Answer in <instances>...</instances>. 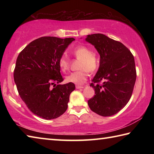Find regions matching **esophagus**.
<instances>
[{
    "label": "esophagus",
    "instance_id": "34e87169",
    "mask_svg": "<svg viewBox=\"0 0 154 154\" xmlns=\"http://www.w3.org/2000/svg\"><path fill=\"white\" fill-rule=\"evenodd\" d=\"M83 88H84V86H82V85H76V89H82Z\"/></svg>",
    "mask_w": 154,
    "mask_h": 154
}]
</instances>
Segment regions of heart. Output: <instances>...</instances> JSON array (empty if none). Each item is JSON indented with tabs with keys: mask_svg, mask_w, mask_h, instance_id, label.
Here are the masks:
<instances>
[{
	"mask_svg": "<svg viewBox=\"0 0 154 154\" xmlns=\"http://www.w3.org/2000/svg\"><path fill=\"white\" fill-rule=\"evenodd\" d=\"M71 54L75 58L79 60L78 69L79 71L73 72L66 77L67 82L77 85H82L87 80L89 74L94 73L100 66V59L97 54L91 51V49L84 45H79L71 51ZM58 65L61 71L66 72L69 69L70 63L67 56L63 54L58 60Z\"/></svg>",
	"mask_w": 154,
	"mask_h": 154,
	"instance_id": "b5f03b06",
	"label": "heart"
}]
</instances>
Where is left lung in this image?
<instances>
[{
	"label": "left lung",
	"instance_id": "left-lung-1",
	"mask_svg": "<svg viewBox=\"0 0 154 154\" xmlns=\"http://www.w3.org/2000/svg\"><path fill=\"white\" fill-rule=\"evenodd\" d=\"M85 41L94 45L100 56L98 71L90 84L96 94L88 105L99 116H113L131 98L137 78L134 56L124 44L103 34L88 35Z\"/></svg>",
	"mask_w": 154,
	"mask_h": 154
}]
</instances>
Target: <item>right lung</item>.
<instances>
[{
  "mask_svg": "<svg viewBox=\"0 0 154 154\" xmlns=\"http://www.w3.org/2000/svg\"><path fill=\"white\" fill-rule=\"evenodd\" d=\"M73 38L42 36L30 43L17 56L14 72L21 98L36 116L56 119L68 107L69 96L75 89L63 82L58 60Z\"/></svg>",
  "mask_w": 154,
  "mask_h": 154,
  "instance_id": "right-lung-1",
  "label": "right lung"
}]
</instances>
